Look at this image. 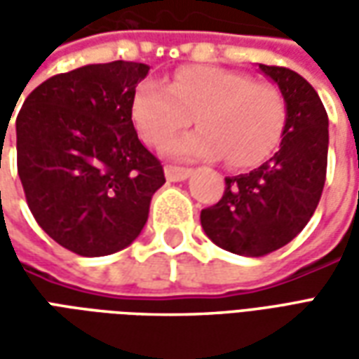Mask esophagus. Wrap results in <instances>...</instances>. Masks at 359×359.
I'll use <instances>...</instances> for the list:
<instances>
[{
	"label": "esophagus",
	"instance_id": "1",
	"mask_svg": "<svg viewBox=\"0 0 359 359\" xmlns=\"http://www.w3.org/2000/svg\"><path fill=\"white\" fill-rule=\"evenodd\" d=\"M192 169L187 167H175V165H167L165 167V177L169 182H179V180H187L190 177Z\"/></svg>",
	"mask_w": 359,
	"mask_h": 359
}]
</instances>
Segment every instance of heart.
Masks as SVG:
<instances>
[{
  "instance_id": "obj_1",
  "label": "heart",
  "mask_w": 359,
  "mask_h": 359,
  "mask_svg": "<svg viewBox=\"0 0 359 359\" xmlns=\"http://www.w3.org/2000/svg\"><path fill=\"white\" fill-rule=\"evenodd\" d=\"M194 121L198 130L167 142L175 159L226 156L233 167H256L277 149L286 105L275 86L221 67H184L165 86L146 81L133 97L134 125L144 140L159 146Z\"/></svg>"
}]
</instances>
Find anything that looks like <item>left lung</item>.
Here are the masks:
<instances>
[{"instance_id":"8db88e82","label":"left lung","mask_w":359,"mask_h":359,"mask_svg":"<svg viewBox=\"0 0 359 359\" xmlns=\"http://www.w3.org/2000/svg\"><path fill=\"white\" fill-rule=\"evenodd\" d=\"M286 105L278 151L257 169L225 179V194L202 210L203 233L238 256H265L283 248L313 215L327 172L329 117L304 76L259 63Z\"/></svg>"}]
</instances>
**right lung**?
<instances>
[{
  "label": "right lung",
  "mask_w": 359,
  "mask_h": 359,
  "mask_svg": "<svg viewBox=\"0 0 359 359\" xmlns=\"http://www.w3.org/2000/svg\"><path fill=\"white\" fill-rule=\"evenodd\" d=\"M149 65L113 61L55 74L17 115V167L28 208L79 256L133 244L163 187V167L136 134L133 97Z\"/></svg>",
  "instance_id": "1"
}]
</instances>
